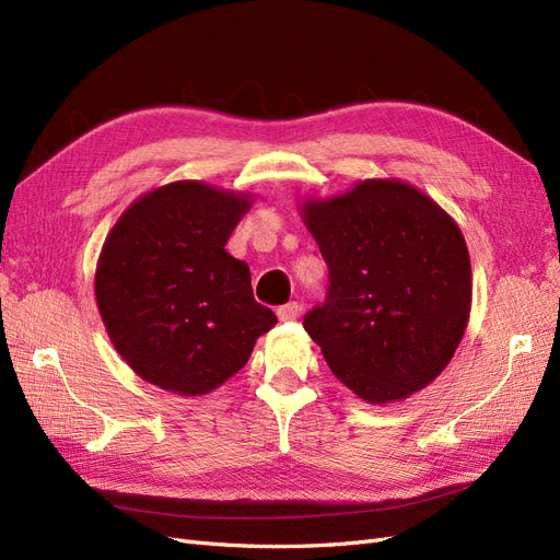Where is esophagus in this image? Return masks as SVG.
Listing matches in <instances>:
<instances>
[{
  "label": "esophagus",
  "mask_w": 560,
  "mask_h": 560,
  "mask_svg": "<svg viewBox=\"0 0 560 560\" xmlns=\"http://www.w3.org/2000/svg\"><path fill=\"white\" fill-rule=\"evenodd\" d=\"M279 320H295L300 316V304L298 302H288L277 310Z\"/></svg>",
  "instance_id": "obj_1"
}]
</instances>
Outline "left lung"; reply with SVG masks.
I'll list each match as a JSON object with an SVG mask.
<instances>
[{"label": "left lung", "mask_w": 560, "mask_h": 560, "mask_svg": "<svg viewBox=\"0 0 560 560\" xmlns=\"http://www.w3.org/2000/svg\"><path fill=\"white\" fill-rule=\"evenodd\" d=\"M328 265L326 302L304 316L341 384L372 405L425 388L470 318L472 269L451 215L405 182L368 178L302 205Z\"/></svg>", "instance_id": "left-lung-1"}]
</instances>
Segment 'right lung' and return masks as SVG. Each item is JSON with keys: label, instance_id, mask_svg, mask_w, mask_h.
<instances>
[{"label": "right lung", "instance_id": "1", "mask_svg": "<svg viewBox=\"0 0 560 560\" xmlns=\"http://www.w3.org/2000/svg\"><path fill=\"white\" fill-rule=\"evenodd\" d=\"M248 197L174 182L141 195L106 237L97 306L143 382L186 398L211 393L275 328V312L254 300L248 265L225 250Z\"/></svg>", "mask_w": 560, "mask_h": 560}]
</instances>
